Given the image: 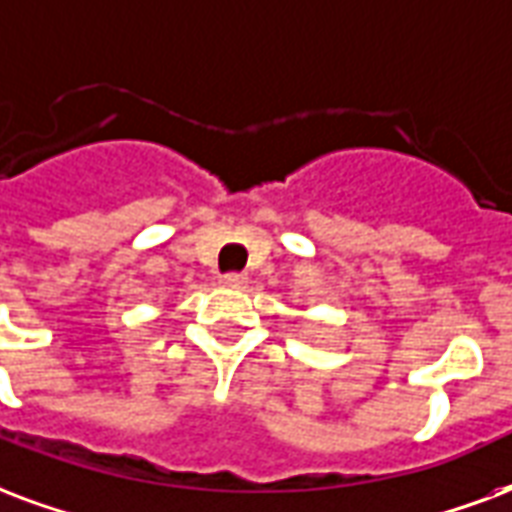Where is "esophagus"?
<instances>
[{
	"mask_svg": "<svg viewBox=\"0 0 512 512\" xmlns=\"http://www.w3.org/2000/svg\"><path fill=\"white\" fill-rule=\"evenodd\" d=\"M222 285H225V287H244L246 285V274L230 271V274L222 276Z\"/></svg>",
	"mask_w": 512,
	"mask_h": 512,
	"instance_id": "34e87169",
	"label": "esophagus"
}]
</instances>
